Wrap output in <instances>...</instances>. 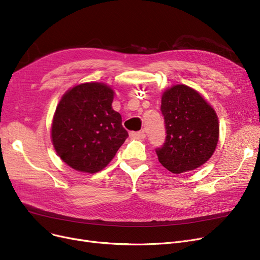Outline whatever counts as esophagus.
Returning a JSON list of instances; mask_svg holds the SVG:
<instances>
[{"mask_svg": "<svg viewBox=\"0 0 260 260\" xmlns=\"http://www.w3.org/2000/svg\"><path fill=\"white\" fill-rule=\"evenodd\" d=\"M129 137L133 139H144L145 134L144 132H131Z\"/></svg>", "mask_w": 260, "mask_h": 260, "instance_id": "esophagus-1", "label": "esophagus"}]
</instances>
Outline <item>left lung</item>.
Here are the masks:
<instances>
[{
    "instance_id": "left-lung-1",
    "label": "left lung",
    "mask_w": 260,
    "mask_h": 260,
    "mask_svg": "<svg viewBox=\"0 0 260 260\" xmlns=\"http://www.w3.org/2000/svg\"><path fill=\"white\" fill-rule=\"evenodd\" d=\"M167 138L156 149L159 162L174 174L193 171L214 154L219 122L214 108L192 87L177 84L161 98Z\"/></svg>"
}]
</instances>
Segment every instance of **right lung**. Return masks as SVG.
<instances>
[{
  "label": "right lung",
  "instance_id": "1",
  "mask_svg": "<svg viewBox=\"0 0 260 260\" xmlns=\"http://www.w3.org/2000/svg\"><path fill=\"white\" fill-rule=\"evenodd\" d=\"M114 94L99 82L76 85L63 94L53 115L51 141L68 167L100 172L128 137L121 115L112 107Z\"/></svg>",
  "mask_w": 260,
  "mask_h": 260
}]
</instances>
